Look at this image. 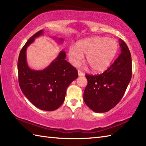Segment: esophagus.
Returning <instances> with one entry per match:
<instances>
[{"label":"esophagus","mask_w":146,"mask_h":146,"mask_svg":"<svg viewBox=\"0 0 146 146\" xmlns=\"http://www.w3.org/2000/svg\"><path fill=\"white\" fill-rule=\"evenodd\" d=\"M78 75L79 76H83V75H84V73H83L82 71H81L80 70L78 71Z\"/></svg>","instance_id":"esophagus-1"}]
</instances>
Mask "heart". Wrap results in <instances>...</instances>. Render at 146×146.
<instances>
[{
  "mask_svg": "<svg viewBox=\"0 0 146 146\" xmlns=\"http://www.w3.org/2000/svg\"><path fill=\"white\" fill-rule=\"evenodd\" d=\"M118 49L119 44L115 39L95 36L77 42L69 49V55L75 65L78 64L83 55H86V62L92 71L101 73L110 66Z\"/></svg>",
  "mask_w": 146,
  "mask_h": 146,
  "instance_id": "1",
  "label": "heart"
}]
</instances>
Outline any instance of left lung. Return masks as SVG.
Returning <instances> with one entry per match:
<instances>
[{
    "mask_svg": "<svg viewBox=\"0 0 146 146\" xmlns=\"http://www.w3.org/2000/svg\"><path fill=\"white\" fill-rule=\"evenodd\" d=\"M121 53L100 75H86L88 83L83 93L87 106L97 113L106 112L119 103L131 82L132 66L128 46L119 39Z\"/></svg>",
    "mask_w": 146,
    "mask_h": 146,
    "instance_id": "8db88e82",
    "label": "left lung"
}]
</instances>
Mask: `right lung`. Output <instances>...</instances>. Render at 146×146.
Listing matches in <instances>:
<instances>
[{
  "label": "right lung",
  "mask_w": 146,
  "mask_h": 146,
  "mask_svg": "<svg viewBox=\"0 0 146 146\" xmlns=\"http://www.w3.org/2000/svg\"><path fill=\"white\" fill-rule=\"evenodd\" d=\"M43 30L36 33L21 49L17 61L19 84L24 95L37 108L46 111L56 110L64 101L66 89L78 78V71L65 60L61 51L57 58L42 70H33L28 66L26 49ZM63 39H59L62 42Z\"/></svg>",
  "instance_id": "add662e5"
}]
</instances>
